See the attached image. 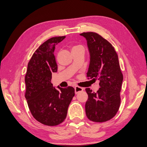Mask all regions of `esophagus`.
<instances>
[{
    "label": "esophagus",
    "mask_w": 147,
    "mask_h": 147,
    "mask_svg": "<svg viewBox=\"0 0 147 147\" xmlns=\"http://www.w3.org/2000/svg\"><path fill=\"white\" fill-rule=\"evenodd\" d=\"M74 89H75V93H76V94H78V93H79V92H82V91L84 90L83 88L78 87V86H76L75 88H74Z\"/></svg>",
    "instance_id": "1"
}]
</instances>
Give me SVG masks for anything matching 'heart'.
I'll list each match as a JSON object with an SVG mask.
<instances>
[{
	"mask_svg": "<svg viewBox=\"0 0 147 147\" xmlns=\"http://www.w3.org/2000/svg\"><path fill=\"white\" fill-rule=\"evenodd\" d=\"M73 49H82V50H84V47L82 45H78V46H74L72 50Z\"/></svg>",
	"mask_w": 147,
	"mask_h": 147,
	"instance_id": "obj_1",
	"label": "heart"
}]
</instances>
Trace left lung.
Returning <instances> with one entry per match:
<instances>
[{
	"instance_id": "8db88e82",
	"label": "left lung",
	"mask_w": 147,
	"mask_h": 147,
	"mask_svg": "<svg viewBox=\"0 0 147 147\" xmlns=\"http://www.w3.org/2000/svg\"><path fill=\"white\" fill-rule=\"evenodd\" d=\"M90 56L87 77L99 80L96 93L86 88L88 98L86 103L87 118L94 122H105L114 117L120 105L123 74L118 55L107 40L94 32H84Z\"/></svg>"
}]
</instances>
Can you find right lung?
<instances>
[{
    "label": "right lung",
    "instance_id": "1",
    "mask_svg": "<svg viewBox=\"0 0 147 147\" xmlns=\"http://www.w3.org/2000/svg\"><path fill=\"white\" fill-rule=\"evenodd\" d=\"M65 38L53 37L40 45L28 63L25 76V97L30 111L35 120L47 126L58 125L65 120L75 94L72 87L57 89L51 83L52 73L57 71L55 45Z\"/></svg>",
    "mask_w": 147,
    "mask_h": 147
}]
</instances>
